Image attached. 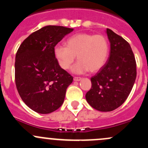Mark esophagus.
Here are the masks:
<instances>
[{"instance_id":"34e87169","label":"esophagus","mask_w":148,"mask_h":148,"mask_svg":"<svg viewBox=\"0 0 148 148\" xmlns=\"http://www.w3.org/2000/svg\"><path fill=\"white\" fill-rule=\"evenodd\" d=\"M74 80L76 82H79L80 80H82V77H74Z\"/></svg>"}]
</instances>
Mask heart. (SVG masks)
I'll use <instances>...</instances> for the list:
<instances>
[{
	"label": "heart",
	"instance_id": "b5f03b06",
	"mask_svg": "<svg viewBox=\"0 0 148 148\" xmlns=\"http://www.w3.org/2000/svg\"><path fill=\"white\" fill-rule=\"evenodd\" d=\"M65 46L57 45L53 53L59 65L63 69L70 68L77 56L78 63L73 67L76 73L89 70L97 72L105 65L109 57L110 44L102 34L79 33L67 38Z\"/></svg>",
	"mask_w": 148,
	"mask_h": 148
}]
</instances>
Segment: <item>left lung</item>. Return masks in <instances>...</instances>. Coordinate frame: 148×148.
<instances>
[{"label": "left lung", "mask_w": 148, "mask_h": 148, "mask_svg": "<svg viewBox=\"0 0 148 148\" xmlns=\"http://www.w3.org/2000/svg\"><path fill=\"white\" fill-rule=\"evenodd\" d=\"M110 42L109 59L91 78L92 87L86 94L91 107L110 112L122 105L129 96L137 76L136 61L129 43L107 28Z\"/></svg>", "instance_id": "8db88e82"}]
</instances>
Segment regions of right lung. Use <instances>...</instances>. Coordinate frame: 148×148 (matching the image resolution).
<instances>
[{
    "label": "right lung",
    "mask_w": 148,
    "mask_h": 148,
    "mask_svg": "<svg viewBox=\"0 0 148 148\" xmlns=\"http://www.w3.org/2000/svg\"><path fill=\"white\" fill-rule=\"evenodd\" d=\"M73 28L46 26L22 42L16 55L15 82L22 100L29 108L49 114L63 104L73 77L59 65L53 49Z\"/></svg>",
    "instance_id": "1"
}]
</instances>
